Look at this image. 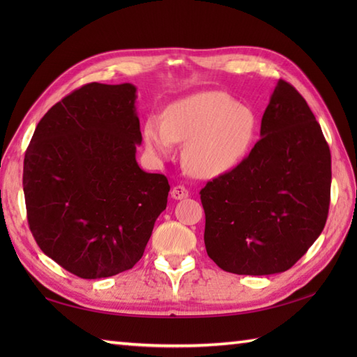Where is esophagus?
I'll use <instances>...</instances> for the list:
<instances>
[{"label": "esophagus", "instance_id": "34e87169", "mask_svg": "<svg viewBox=\"0 0 357 357\" xmlns=\"http://www.w3.org/2000/svg\"><path fill=\"white\" fill-rule=\"evenodd\" d=\"M170 193L173 199H185L188 196V190L184 185H174Z\"/></svg>", "mask_w": 357, "mask_h": 357}]
</instances>
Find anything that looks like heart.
<instances>
[{
    "label": "heart",
    "mask_w": 357,
    "mask_h": 357,
    "mask_svg": "<svg viewBox=\"0 0 357 357\" xmlns=\"http://www.w3.org/2000/svg\"><path fill=\"white\" fill-rule=\"evenodd\" d=\"M256 136L253 110L224 92H199L172 102L164 119L150 118L144 141L151 153L169 156L173 142L184 144V169L213 178L239 164Z\"/></svg>",
    "instance_id": "heart-1"
}]
</instances>
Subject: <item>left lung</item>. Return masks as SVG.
Here are the masks:
<instances>
[{
    "instance_id": "8db88e82",
    "label": "left lung",
    "mask_w": 357,
    "mask_h": 357,
    "mask_svg": "<svg viewBox=\"0 0 357 357\" xmlns=\"http://www.w3.org/2000/svg\"><path fill=\"white\" fill-rule=\"evenodd\" d=\"M262 138L201 190L207 255L234 275H275L298 262L328 218L331 155L302 95L279 79Z\"/></svg>"
}]
</instances>
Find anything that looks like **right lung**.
<instances>
[{"mask_svg":"<svg viewBox=\"0 0 357 357\" xmlns=\"http://www.w3.org/2000/svg\"><path fill=\"white\" fill-rule=\"evenodd\" d=\"M133 84L90 82L38 123L24 156L30 231L44 255L82 279L138 262L170 192L136 162L142 141Z\"/></svg>","mask_w":357,"mask_h":357,"instance_id":"add662e5","label":"right lung"}]
</instances>
